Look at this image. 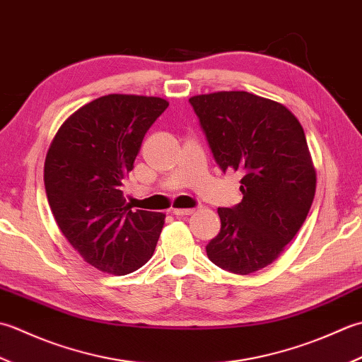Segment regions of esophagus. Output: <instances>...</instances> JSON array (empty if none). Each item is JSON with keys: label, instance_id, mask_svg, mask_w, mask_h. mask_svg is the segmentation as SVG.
<instances>
[{"label": "esophagus", "instance_id": "34e87169", "mask_svg": "<svg viewBox=\"0 0 362 362\" xmlns=\"http://www.w3.org/2000/svg\"><path fill=\"white\" fill-rule=\"evenodd\" d=\"M194 211H195L194 208H186V209H181V208H178V209H173V216H176V217L190 216V214L194 212Z\"/></svg>", "mask_w": 362, "mask_h": 362}]
</instances>
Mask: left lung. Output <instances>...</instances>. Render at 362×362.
<instances>
[{"instance_id":"8db88e82","label":"left lung","mask_w":362,"mask_h":362,"mask_svg":"<svg viewBox=\"0 0 362 362\" xmlns=\"http://www.w3.org/2000/svg\"><path fill=\"white\" fill-rule=\"evenodd\" d=\"M189 103L218 167L243 175L242 202L218 208L222 226L206 253L220 269L253 274L276 259L311 209L315 170L305 131L289 109L248 92Z\"/></svg>"}]
</instances>
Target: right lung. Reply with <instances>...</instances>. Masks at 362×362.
Here are the masks:
<instances>
[{
    "label": "right lung",
    "mask_w": 362,
    "mask_h": 362,
    "mask_svg": "<svg viewBox=\"0 0 362 362\" xmlns=\"http://www.w3.org/2000/svg\"><path fill=\"white\" fill-rule=\"evenodd\" d=\"M158 97L106 95L71 114L45 159V190L62 234L93 267L128 275L153 256L165 216L131 211L123 181L167 109Z\"/></svg>",
    "instance_id": "1"
}]
</instances>
